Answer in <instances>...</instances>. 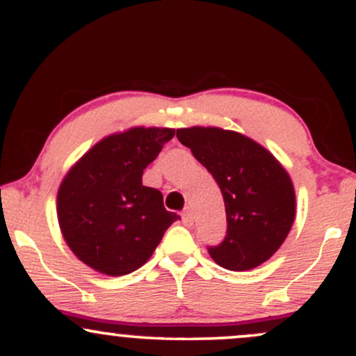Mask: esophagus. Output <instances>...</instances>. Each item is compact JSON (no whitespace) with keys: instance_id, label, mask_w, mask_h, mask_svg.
Listing matches in <instances>:
<instances>
[{"instance_id":"obj_1","label":"esophagus","mask_w":356,"mask_h":356,"mask_svg":"<svg viewBox=\"0 0 356 356\" xmlns=\"http://www.w3.org/2000/svg\"><path fill=\"white\" fill-rule=\"evenodd\" d=\"M182 222H184V226H187V227H191L192 224H194V216H192L191 209H186L182 212Z\"/></svg>"}]
</instances>
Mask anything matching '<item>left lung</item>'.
I'll return each mask as SVG.
<instances>
[{
  "instance_id": "obj_1",
  "label": "left lung",
  "mask_w": 356,
  "mask_h": 356,
  "mask_svg": "<svg viewBox=\"0 0 356 356\" xmlns=\"http://www.w3.org/2000/svg\"><path fill=\"white\" fill-rule=\"evenodd\" d=\"M177 138L212 174L224 197L226 238L209 254L229 271L268 261L291 231L296 195L291 177L269 150L219 127L177 129Z\"/></svg>"
}]
</instances>
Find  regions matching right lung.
I'll return each mask as SVG.
<instances>
[{
	"label": "right lung",
	"mask_w": 356,
	"mask_h": 356,
	"mask_svg": "<svg viewBox=\"0 0 356 356\" xmlns=\"http://www.w3.org/2000/svg\"><path fill=\"white\" fill-rule=\"evenodd\" d=\"M175 129L132 127L102 138L68 170L56 195L63 239L81 263L124 276L149 261L167 227L179 219L162 192L142 186Z\"/></svg>",
	"instance_id": "add662e5"
}]
</instances>
